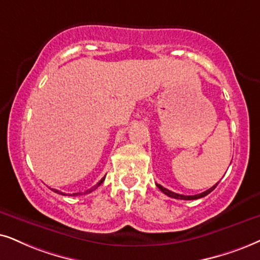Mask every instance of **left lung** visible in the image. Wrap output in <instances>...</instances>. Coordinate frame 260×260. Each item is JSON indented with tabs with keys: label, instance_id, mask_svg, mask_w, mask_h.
<instances>
[{
	"label": "left lung",
	"instance_id": "left-lung-1",
	"mask_svg": "<svg viewBox=\"0 0 260 260\" xmlns=\"http://www.w3.org/2000/svg\"><path fill=\"white\" fill-rule=\"evenodd\" d=\"M217 185H218V183H216V185H215V186H212L211 188L206 189L205 192L199 193V194H196V196H183V194H179V193H174V192H172V190H169V189L164 188V187H162L160 185H157V187H158V188H159L160 190H162V192L164 193V194H167L168 197H170V198L181 199V200H194V199H199V198H203V197L208 196L209 193H211L212 190L216 188V186H217Z\"/></svg>",
	"mask_w": 260,
	"mask_h": 260
}]
</instances>
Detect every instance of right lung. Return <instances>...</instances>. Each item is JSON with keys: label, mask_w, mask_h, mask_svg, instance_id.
Listing matches in <instances>:
<instances>
[{"label": "right lung", "mask_w": 260, "mask_h": 260, "mask_svg": "<svg viewBox=\"0 0 260 260\" xmlns=\"http://www.w3.org/2000/svg\"><path fill=\"white\" fill-rule=\"evenodd\" d=\"M104 179H106V177H103V179H102V180H101V181H100V182H98L96 186H93V188H91V189H88V190H86V192H85V193H90V192H92V190H93V189H96V188H97V187H98V186H100V185H101V183L104 181ZM51 189H52V188H51ZM52 190H54V192H56V193H58V194H62V196H67V194H64V193H62V192H60V190H57V189H52ZM78 194H80V193H73V194H70V196H78Z\"/></svg>", "instance_id": "right-lung-1"}]
</instances>
